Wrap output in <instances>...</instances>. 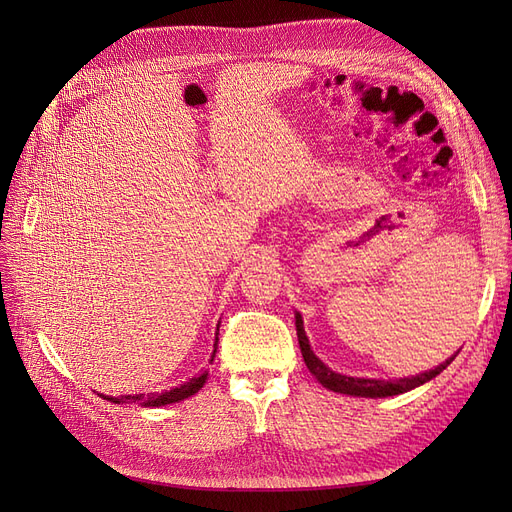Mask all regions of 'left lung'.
I'll use <instances>...</instances> for the list:
<instances>
[{
  "instance_id": "8db88e82",
  "label": "left lung",
  "mask_w": 512,
  "mask_h": 512,
  "mask_svg": "<svg viewBox=\"0 0 512 512\" xmlns=\"http://www.w3.org/2000/svg\"><path fill=\"white\" fill-rule=\"evenodd\" d=\"M297 317V336H299V344H301V353H303V359H305V365L307 369L315 375V378L319 380L321 386H326L328 390H334V392H340V394H351V396H365V398H384V396H394V394H402V392H409L425 382H429L432 378H436V375L440 371H444L452 361L454 357H450L448 361H444L442 365H438L436 369L432 371H425V373H419V375H413V378H402V380H392V382H386V380H363V378H348V375H340L336 371H332L328 365L321 363L309 346V338L303 330V317L301 313L294 315Z\"/></svg>"
}]
</instances>
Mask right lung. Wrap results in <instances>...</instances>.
<instances>
[{
  "instance_id": "1",
  "label": "right lung",
  "mask_w": 512,
  "mask_h": 512,
  "mask_svg": "<svg viewBox=\"0 0 512 512\" xmlns=\"http://www.w3.org/2000/svg\"><path fill=\"white\" fill-rule=\"evenodd\" d=\"M220 332V330H218ZM215 344H218V338H215ZM213 355H215V351H213ZM211 361H213V357H211ZM205 380H207V373H203V375H199V378H193V380H188L186 384H182V386H178V388H172L170 392H161V394H134V396H120V398H114V396H103L105 400H110V402H116V405H124V402H143L145 407H164V405H170V402H178V400H184V398H188V396H193V394H197L201 388H203V384H205Z\"/></svg>"
}]
</instances>
